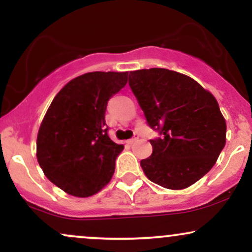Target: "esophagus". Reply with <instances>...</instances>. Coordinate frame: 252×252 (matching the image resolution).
I'll return each mask as SVG.
<instances>
[{
    "instance_id": "obj_1",
    "label": "esophagus",
    "mask_w": 252,
    "mask_h": 252,
    "mask_svg": "<svg viewBox=\"0 0 252 252\" xmlns=\"http://www.w3.org/2000/svg\"><path fill=\"white\" fill-rule=\"evenodd\" d=\"M138 137H140V135H138V132H135V134H134V137L130 138V140L128 141V143H129V144H132V143L135 142V141H137V140H138Z\"/></svg>"
}]
</instances>
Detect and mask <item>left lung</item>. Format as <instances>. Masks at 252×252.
Here are the masks:
<instances>
[{
  "instance_id": "left-lung-1",
  "label": "left lung",
  "mask_w": 252,
  "mask_h": 252,
  "mask_svg": "<svg viewBox=\"0 0 252 252\" xmlns=\"http://www.w3.org/2000/svg\"><path fill=\"white\" fill-rule=\"evenodd\" d=\"M129 86L147 124L158 131L144 174L164 189H182L210 172L226 142V123L216 98L192 78L149 68L129 73Z\"/></svg>"
}]
</instances>
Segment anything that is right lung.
<instances>
[{
    "label": "right lung",
    "mask_w": 252,
    "mask_h": 252,
    "mask_svg": "<svg viewBox=\"0 0 252 252\" xmlns=\"http://www.w3.org/2000/svg\"><path fill=\"white\" fill-rule=\"evenodd\" d=\"M128 72H90L54 97L40 126L36 158L48 180L74 196H90L111 180L122 144L109 137V99L126 86Z\"/></svg>",
    "instance_id": "right-lung-1"
}]
</instances>
